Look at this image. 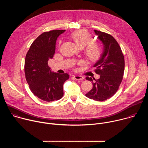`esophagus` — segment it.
Here are the masks:
<instances>
[{
	"mask_svg": "<svg viewBox=\"0 0 148 148\" xmlns=\"http://www.w3.org/2000/svg\"><path fill=\"white\" fill-rule=\"evenodd\" d=\"M74 77L76 80H78V81H82L84 79V77L81 75H74Z\"/></svg>",
	"mask_w": 148,
	"mask_h": 148,
	"instance_id": "34e87169",
	"label": "esophagus"
}]
</instances>
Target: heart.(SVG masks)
Returning a JSON list of instances; mask_svg holds the SVG:
<instances>
[{
	"label": "heart",
	"instance_id": "obj_1",
	"mask_svg": "<svg viewBox=\"0 0 148 148\" xmlns=\"http://www.w3.org/2000/svg\"><path fill=\"white\" fill-rule=\"evenodd\" d=\"M75 44L80 48H84L89 44L86 49V54L91 60L98 58L101 53V48L98 44H90L92 38L91 35L85 30H79L73 33L71 35Z\"/></svg>",
	"mask_w": 148,
	"mask_h": 148
}]
</instances>
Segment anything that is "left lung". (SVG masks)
I'll return each instance as SVG.
<instances>
[{"instance_id": "8db88e82", "label": "left lung", "mask_w": 148, "mask_h": 148, "mask_svg": "<svg viewBox=\"0 0 148 148\" xmlns=\"http://www.w3.org/2000/svg\"><path fill=\"white\" fill-rule=\"evenodd\" d=\"M94 32L103 46L99 59L93 66L100 77L97 79L86 78L92 81L93 85L86 96L95 101H103L112 97L118 90L123 78L125 60L119 44L111 35L95 30Z\"/></svg>"}]
</instances>
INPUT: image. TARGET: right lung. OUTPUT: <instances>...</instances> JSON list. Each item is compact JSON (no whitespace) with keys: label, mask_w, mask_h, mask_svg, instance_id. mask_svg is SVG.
<instances>
[{"label":"right lung","mask_w":148,"mask_h":148,"mask_svg":"<svg viewBox=\"0 0 148 148\" xmlns=\"http://www.w3.org/2000/svg\"><path fill=\"white\" fill-rule=\"evenodd\" d=\"M65 30H51L40 34L32 44L26 54L25 73L33 94L43 101L50 102L63 96V84L69 78L67 73L52 72L48 61L55 53L58 37Z\"/></svg>","instance_id":"right-lung-1"}]
</instances>
